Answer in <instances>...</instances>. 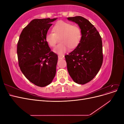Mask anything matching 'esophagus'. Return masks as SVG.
I'll return each instance as SVG.
<instances>
[{"instance_id": "esophagus-1", "label": "esophagus", "mask_w": 124, "mask_h": 124, "mask_svg": "<svg viewBox=\"0 0 124 124\" xmlns=\"http://www.w3.org/2000/svg\"><path fill=\"white\" fill-rule=\"evenodd\" d=\"M58 58L59 59H62L63 58V56H61V55H58Z\"/></svg>"}]
</instances>
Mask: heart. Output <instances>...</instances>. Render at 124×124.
<instances>
[{
  "label": "heart",
  "mask_w": 124,
  "mask_h": 124,
  "mask_svg": "<svg viewBox=\"0 0 124 124\" xmlns=\"http://www.w3.org/2000/svg\"><path fill=\"white\" fill-rule=\"evenodd\" d=\"M53 31L47 32L45 39L51 47H54L57 38L61 37L59 42L54 49L55 53L62 55L69 50L76 48L82 38V31L78 25H72L64 21H59L53 28Z\"/></svg>",
  "instance_id": "b5f03b06"
}]
</instances>
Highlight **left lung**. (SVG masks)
I'll return each instance as SVG.
<instances>
[{
    "label": "left lung",
    "mask_w": 124,
    "mask_h": 124,
    "mask_svg": "<svg viewBox=\"0 0 124 124\" xmlns=\"http://www.w3.org/2000/svg\"><path fill=\"white\" fill-rule=\"evenodd\" d=\"M82 31L80 43L68 55L65 56L69 74L76 83L85 84L95 77L103 62L101 37L91 22L81 16L69 17Z\"/></svg>",
    "instance_id": "left-lung-1"
}]
</instances>
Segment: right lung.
Segmentation results:
<instances>
[{
  "mask_svg": "<svg viewBox=\"0 0 124 124\" xmlns=\"http://www.w3.org/2000/svg\"><path fill=\"white\" fill-rule=\"evenodd\" d=\"M56 19L33 20L23 29L17 43L20 69L30 82L39 87L49 85L56 74L58 56L51 51L45 37Z\"/></svg>",
  "mask_w": 124,
  "mask_h": 124,
  "instance_id": "add662e5",
  "label": "right lung"
}]
</instances>
